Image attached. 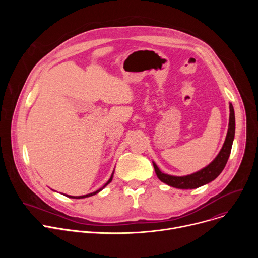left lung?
Instances as JSON below:
<instances>
[{"instance_id": "1", "label": "left lung", "mask_w": 258, "mask_h": 258, "mask_svg": "<svg viewBox=\"0 0 258 258\" xmlns=\"http://www.w3.org/2000/svg\"><path fill=\"white\" fill-rule=\"evenodd\" d=\"M234 137H235V112H234L233 105L230 103V120H229L228 134H227L223 148L219 151L215 159L206 167L202 168L201 170L185 176H174V175L163 173L157 167L156 163L153 162V166L158 178L161 181L165 182L166 185L173 188H177V189H186V190L196 189L203 185H206V183L215 179L225 168L231 154Z\"/></svg>"}]
</instances>
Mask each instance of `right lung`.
I'll return each mask as SVG.
<instances>
[{"label":"right lung","instance_id":"obj_1","mask_svg":"<svg viewBox=\"0 0 258 258\" xmlns=\"http://www.w3.org/2000/svg\"><path fill=\"white\" fill-rule=\"evenodd\" d=\"M114 172V171H113ZM113 172H112V174H111V177L109 178V180L105 183V185L103 186V188H101V189H99L98 191H96V192H94V193H91V194H87V195H83V196H69V195H66L67 197H69V198H75V199H82V198H87V197H90V196H93V195H95V194H97V193H99L102 189H104L109 182H111V180H112V177H113Z\"/></svg>","mask_w":258,"mask_h":258}]
</instances>
